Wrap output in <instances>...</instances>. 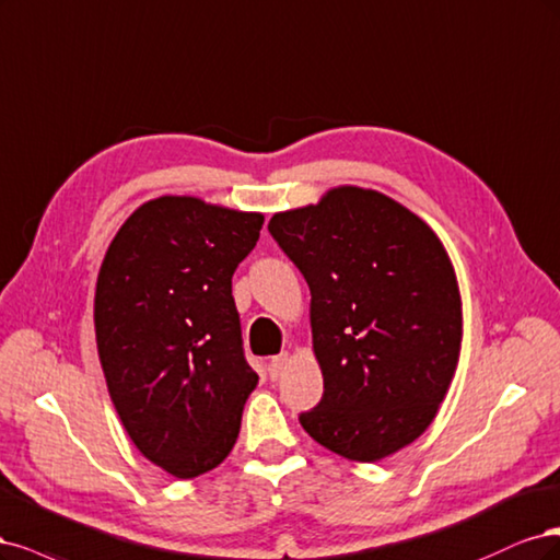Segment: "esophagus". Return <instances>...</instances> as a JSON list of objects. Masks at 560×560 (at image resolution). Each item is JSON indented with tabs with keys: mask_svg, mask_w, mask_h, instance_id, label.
<instances>
[{
	"mask_svg": "<svg viewBox=\"0 0 560 560\" xmlns=\"http://www.w3.org/2000/svg\"><path fill=\"white\" fill-rule=\"evenodd\" d=\"M285 360H288L285 353H279V355H275V358H269V363H267L269 376L277 378V376L281 374V370H283V365H285Z\"/></svg>",
	"mask_w": 560,
	"mask_h": 560,
	"instance_id": "34e87169",
	"label": "esophagus"
}]
</instances>
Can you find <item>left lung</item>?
Instances as JSON below:
<instances>
[{"instance_id": "obj_1", "label": "left lung", "mask_w": 560, "mask_h": 560, "mask_svg": "<svg viewBox=\"0 0 560 560\" xmlns=\"http://www.w3.org/2000/svg\"><path fill=\"white\" fill-rule=\"evenodd\" d=\"M312 291L320 402L300 413L326 448L382 460L432 423L454 378L463 310L454 265L390 197L335 188L267 225Z\"/></svg>"}]
</instances>
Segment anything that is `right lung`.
<instances>
[{"label": "right lung", "instance_id": "obj_1", "mask_svg": "<svg viewBox=\"0 0 560 560\" xmlns=\"http://www.w3.org/2000/svg\"><path fill=\"white\" fill-rule=\"evenodd\" d=\"M262 221L158 197L122 223L100 267L95 335L112 402L141 454L178 479L225 460L258 384L232 275Z\"/></svg>", "mask_w": 560, "mask_h": 560}]
</instances>
